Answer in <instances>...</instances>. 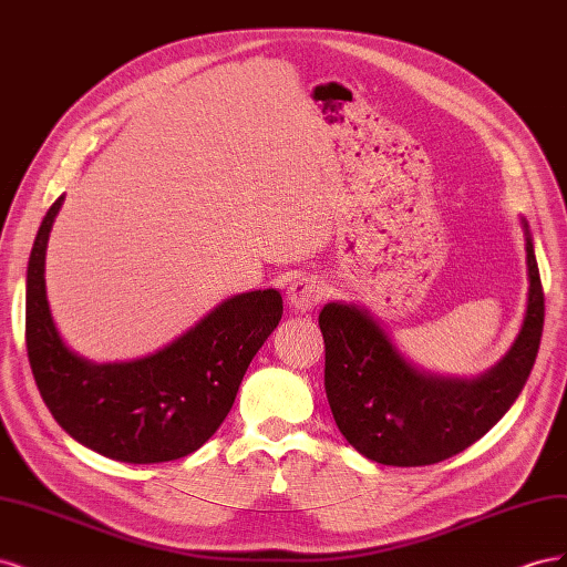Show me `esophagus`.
<instances>
[{
  "mask_svg": "<svg viewBox=\"0 0 567 567\" xmlns=\"http://www.w3.org/2000/svg\"><path fill=\"white\" fill-rule=\"evenodd\" d=\"M326 298V288L312 277H300L288 286V305L293 312H312Z\"/></svg>",
  "mask_w": 567,
  "mask_h": 567,
  "instance_id": "1",
  "label": "esophagus"
}]
</instances>
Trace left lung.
<instances>
[{
    "label": "left lung",
    "mask_w": 567,
    "mask_h": 567,
    "mask_svg": "<svg viewBox=\"0 0 567 567\" xmlns=\"http://www.w3.org/2000/svg\"><path fill=\"white\" fill-rule=\"evenodd\" d=\"M523 229L529 279L525 319L502 362L477 379L425 373L406 362L362 307L323 305L326 398L338 431L359 454L385 466H431L471 447L518 400L544 329V290L525 219Z\"/></svg>",
    "instance_id": "obj_1"
}]
</instances>
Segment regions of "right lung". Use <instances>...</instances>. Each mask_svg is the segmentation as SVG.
<instances>
[{
    "label": "right lung",
    "mask_w": 567,
    "mask_h": 567,
    "mask_svg": "<svg viewBox=\"0 0 567 567\" xmlns=\"http://www.w3.org/2000/svg\"><path fill=\"white\" fill-rule=\"evenodd\" d=\"M61 205L63 196L42 219L25 281V346L47 409L73 440L115 461L161 463L200 450L279 326L281 293L234 296L158 352L94 364L65 346L47 302L44 255Z\"/></svg>",
    "instance_id": "add662e5"
}]
</instances>
